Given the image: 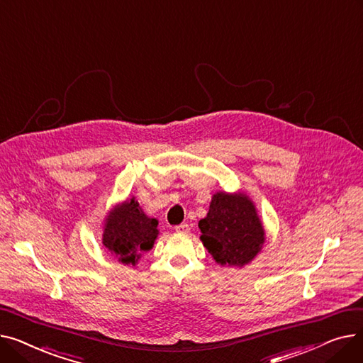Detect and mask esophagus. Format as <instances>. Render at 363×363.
I'll use <instances>...</instances> for the list:
<instances>
[{
    "mask_svg": "<svg viewBox=\"0 0 363 363\" xmlns=\"http://www.w3.org/2000/svg\"><path fill=\"white\" fill-rule=\"evenodd\" d=\"M175 231L179 234H188L189 233V226L188 223H181L178 226H175Z\"/></svg>",
    "mask_w": 363,
    "mask_h": 363,
    "instance_id": "1",
    "label": "esophagus"
}]
</instances>
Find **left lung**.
I'll use <instances>...</instances> for the list:
<instances>
[{"label":"left lung","instance_id":"obj_1","mask_svg":"<svg viewBox=\"0 0 363 363\" xmlns=\"http://www.w3.org/2000/svg\"><path fill=\"white\" fill-rule=\"evenodd\" d=\"M200 240L220 266L244 268L263 249V222L255 201L242 191H216L206 218L199 222Z\"/></svg>","mask_w":363,"mask_h":363}]
</instances>
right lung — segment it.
<instances>
[{
    "mask_svg": "<svg viewBox=\"0 0 363 363\" xmlns=\"http://www.w3.org/2000/svg\"><path fill=\"white\" fill-rule=\"evenodd\" d=\"M159 237V220L143 211L135 197L113 206L103 225V245L123 264L135 266Z\"/></svg>",
    "mask_w": 363,
    "mask_h": 363,
    "instance_id": "right-lung-1",
    "label": "right lung"
}]
</instances>
